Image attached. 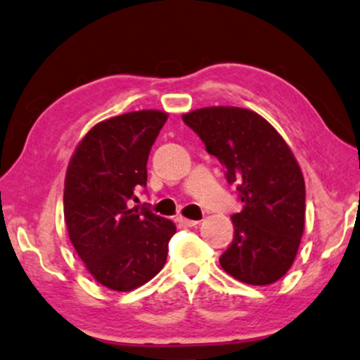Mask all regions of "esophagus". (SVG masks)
<instances>
[{
  "label": "esophagus",
  "instance_id": "1",
  "mask_svg": "<svg viewBox=\"0 0 360 360\" xmlns=\"http://www.w3.org/2000/svg\"><path fill=\"white\" fill-rule=\"evenodd\" d=\"M178 224L179 225H184V226H195L199 225V220H189V219H184V217H178Z\"/></svg>",
  "mask_w": 360,
  "mask_h": 360
}]
</instances>
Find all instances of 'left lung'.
I'll return each mask as SVG.
<instances>
[{
  "label": "left lung",
  "mask_w": 360,
  "mask_h": 360,
  "mask_svg": "<svg viewBox=\"0 0 360 360\" xmlns=\"http://www.w3.org/2000/svg\"><path fill=\"white\" fill-rule=\"evenodd\" d=\"M182 120L219 158L243 202L231 215L235 235L220 266L250 285L279 281L295 261L305 229V181L290 146L250 109L214 105Z\"/></svg>",
  "instance_id": "obj_1"
}]
</instances>
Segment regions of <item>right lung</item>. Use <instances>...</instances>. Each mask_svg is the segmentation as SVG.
I'll use <instances>...</instances> for the list:
<instances>
[{"label": "right lung", "instance_id": "right-lung-1", "mask_svg": "<svg viewBox=\"0 0 360 360\" xmlns=\"http://www.w3.org/2000/svg\"><path fill=\"white\" fill-rule=\"evenodd\" d=\"M168 114L146 109L96 124L70 160L65 176L63 214L68 236L81 261L101 285L129 292L163 269L171 220L136 202L146 186V161Z\"/></svg>", "mask_w": 360, "mask_h": 360}]
</instances>
